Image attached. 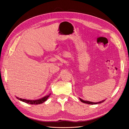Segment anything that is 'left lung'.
Returning a JSON list of instances; mask_svg holds the SVG:
<instances>
[{"mask_svg":"<svg viewBox=\"0 0 129 129\" xmlns=\"http://www.w3.org/2000/svg\"><path fill=\"white\" fill-rule=\"evenodd\" d=\"M80 101H81V102H83V103H84L88 104H91V105H94V104H100V103H103V101H104L103 100V101H100V102H98V103H93V102H90V101H84V100H82L81 99H80Z\"/></svg>","mask_w":129,"mask_h":129,"instance_id":"1","label":"left lung"}]
</instances>
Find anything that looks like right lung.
I'll list each match as a JSON object with an SVG mask.
<instances>
[{"mask_svg": "<svg viewBox=\"0 0 129 129\" xmlns=\"http://www.w3.org/2000/svg\"><path fill=\"white\" fill-rule=\"evenodd\" d=\"M50 95L46 96H44L42 99H40L35 100H26V99H20V98H17V99H18L20 100V101H23V102H24V103H28L29 104H32V105L33 104L35 105V104H40L43 103L44 102H45V101H46V100L48 99V98L49 97Z\"/></svg>", "mask_w": 129, "mask_h": 129, "instance_id": "obj_1", "label": "right lung"}]
</instances>
